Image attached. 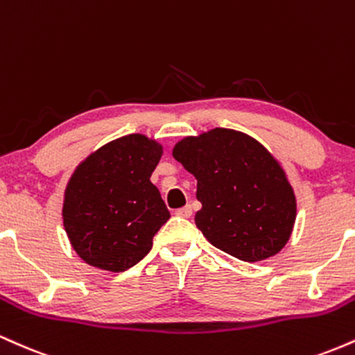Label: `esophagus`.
<instances>
[{
    "instance_id": "obj_1",
    "label": "esophagus",
    "mask_w": 355,
    "mask_h": 355,
    "mask_svg": "<svg viewBox=\"0 0 355 355\" xmlns=\"http://www.w3.org/2000/svg\"><path fill=\"white\" fill-rule=\"evenodd\" d=\"M175 215H178V217H183V218H189V217H191V207L185 205L183 209H178L177 211H175Z\"/></svg>"
}]
</instances>
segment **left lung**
<instances>
[{
  "mask_svg": "<svg viewBox=\"0 0 355 355\" xmlns=\"http://www.w3.org/2000/svg\"><path fill=\"white\" fill-rule=\"evenodd\" d=\"M173 158L197 178L198 230L243 262L279 254L295 222V195L284 168L255 138L229 128L187 137Z\"/></svg>",
  "mask_w": 355,
  "mask_h": 355,
  "instance_id": "1",
  "label": "left lung"
}]
</instances>
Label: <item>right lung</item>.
I'll return each instance as SVG.
<instances>
[{
    "mask_svg": "<svg viewBox=\"0 0 355 355\" xmlns=\"http://www.w3.org/2000/svg\"><path fill=\"white\" fill-rule=\"evenodd\" d=\"M162 145L140 133L110 141L81 162L64 190L63 225L88 266L125 272L140 262L170 218L150 182Z\"/></svg>",
    "mask_w": 355,
    "mask_h": 355,
    "instance_id": "add662e5",
    "label": "right lung"
}]
</instances>
